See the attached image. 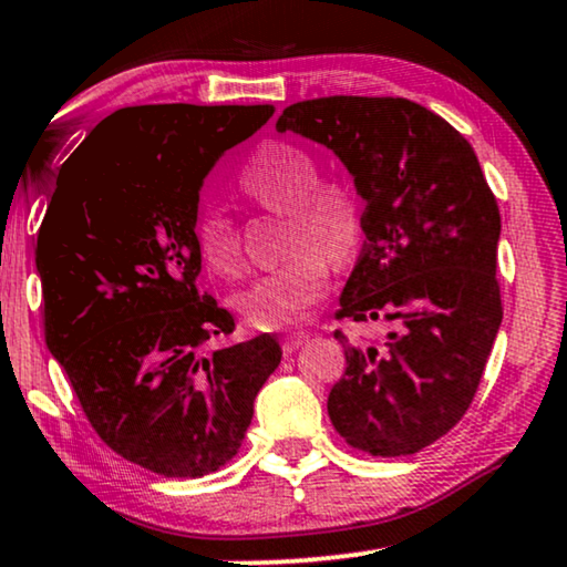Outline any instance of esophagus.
Instances as JSON below:
<instances>
[{
  "label": "esophagus",
  "mask_w": 567,
  "mask_h": 567,
  "mask_svg": "<svg viewBox=\"0 0 567 567\" xmlns=\"http://www.w3.org/2000/svg\"><path fill=\"white\" fill-rule=\"evenodd\" d=\"M306 338H309V333H303V330H296V333H288L282 338V349H285V354H292V351H296L298 347H301V343L306 341Z\"/></svg>",
  "instance_id": "esophagus-1"
}]
</instances>
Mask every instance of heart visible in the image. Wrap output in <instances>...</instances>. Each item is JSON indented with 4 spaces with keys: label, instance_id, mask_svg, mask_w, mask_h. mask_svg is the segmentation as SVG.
I'll list each match as a JSON object with an SVG mask.
<instances>
[{
    "label": "heart",
    "instance_id": "heart-1",
    "mask_svg": "<svg viewBox=\"0 0 567 567\" xmlns=\"http://www.w3.org/2000/svg\"><path fill=\"white\" fill-rule=\"evenodd\" d=\"M320 159L306 146L269 141L239 167V184L261 205L288 210L285 250L296 252L239 296V311L256 328H285L309 311L328 290L330 258H347L365 237L368 205L362 188L347 175L320 178ZM197 245L218 275L243 271L229 213L205 202L197 216Z\"/></svg>",
    "mask_w": 567,
    "mask_h": 567
}]
</instances>
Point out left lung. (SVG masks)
Here are the masks:
<instances>
[{"instance_id":"1","label":"left lung","mask_w":567,"mask_h":567,"mask_svg":"<svg viewBox=\"0 0 567 567\" xmlns=\"http://www.w3.org/2000/svg\"><path fill=\"white\" fill-rule=\"evenodd\" d=\"M341 157L368 199V243L336 320H386V338H349L328 396L357 451L410 455L470 410L504 306L496 277L501 213L470 141L421 103L328 95L277 120Z\"/></svg>"}]
</instances>
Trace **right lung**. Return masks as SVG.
<instances>
[{
  "label": "right lung",
  "instance_id": "obj_1",
  "mask_svg": "<svg viewBox=\"0 0 567 567\" xmlns=\"http://www.w3.org/2000/svg\"><path fill=\"white\" fill-rule=\"evenodd\" d=\"M275 106L116 109L58 173L37 234L44 341L106 447L162 477L218 472L282 360L275 336L234 333L199 292V188Z\"/></svg>",
  "mask_w": 567,
  "mask_h": 567
}]
</instances>
